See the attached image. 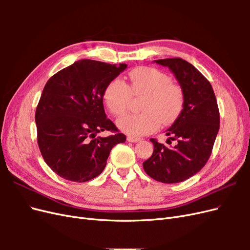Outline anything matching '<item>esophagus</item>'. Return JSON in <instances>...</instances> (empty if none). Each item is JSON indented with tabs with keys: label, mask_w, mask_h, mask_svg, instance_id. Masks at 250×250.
<instances>
[{
	"label": "esophagus",
	"mask_w": 250,
	"mask_h": 250,
	"mask_svg": "<svg viewBox=\"0 0 250 250\" xmlns=\"http://www.w3.org/2000/svg\"><path fill=\"white\" fill-rule=\"evenodd\" d=\"M127 141L130 142V143H138V142L141 141V139H139V138H133V137H128V138H127Z\"/></svg>",
	"instance_id": "obj_1"
}]
</instances>
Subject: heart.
I'll return each instance as SVG.
<instances>
[{
	"mask_svg": "<svg viewBox=\"0 0 250 250\" xmlns=\"http://www.w3.org/2000/svg\"><path fill=\"white\" fill-rule=\"evenodd\" d=\"M131 93L145 94L141 113H128L120 118L117 125L129 137L139 138L155 131L161 123H172L184 105V93L171 82L167 74L154 67H138L128 74V84L119 78L105 87L103 100L113 115L125 112Z\"/></svg>",
	"mask_w": 250,
	"mask_h": 250,
	"instance_id": "heart-1",
	"label": "heart"
}]
</instances>
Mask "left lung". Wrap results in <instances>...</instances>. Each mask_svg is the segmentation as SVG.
Wrapping results in <instances>:
<instances>
[{"instance_id": "8db88e82", "label": "left lung", "mask_w": 250, "mask_h": 250, "mask_svg": "<svg viewBox=\"0 0 250 250\" xmlns=\"http://www.w3.org/2000/svg\"><path fill=\"white\" fill-rule=\"evenodd\" d=\"M154 62L169 67L184 93L179 116L166 135L177 140L166 147L154 139L153 153L143 167L148 175L164 184L181 183L198 173L207 164L219 131L220 116L215 93L208 80L190 62L181 58H166Z\"/></svg>"}]
</instances>
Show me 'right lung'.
Instances as JSON below:
<instances>
[{
  "instance_id": "add662e5",
  "label": "right lung",
  "mask_w": 250,
  "mask_h": 250,
  "mask_svg": "<svg viewBox=\"0 0 250 250\" xmlns=\"http://www.w3.org/2000/svg\"><path fill=\"white\" fill-rule=\"evenodd\" d=\"M126 67L81 59L46 83L35 112L37 143L44 162L60 177L76 183L97 177L113 146L126 141L103 106L105 87ZM104 130L116 133L96 137Z\"/></svg>"
}]
</instances>
